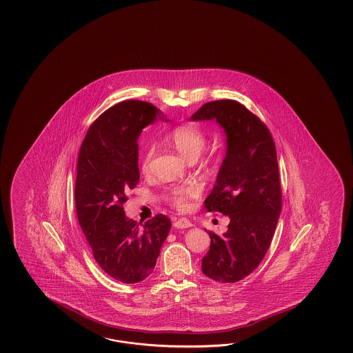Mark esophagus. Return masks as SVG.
Wrapping results in <instances>:
<instances>
[{"label":"esophagus","mask_w":353,"mask_h":353,"mask_svg":"<svg viewBox=\"0 0 353 353\" xmlns=\"http://www.w3.org/2000/svg\"><path fill=\"white\" fill-rule=\"evenodd\" d=\"M174 227H175V228H180V230H183V228H189V227H192V223H190V221H188L187 218H180V219L174 222Z\"/></svg>","instance_id":"esophagus-1"}]
</instances>
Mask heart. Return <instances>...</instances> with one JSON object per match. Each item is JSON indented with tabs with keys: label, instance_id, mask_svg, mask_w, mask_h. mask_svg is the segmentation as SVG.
I'll list each match as a JSON object with an SVG mask.
<instances>
[{
	"label": "heart",
	"instance_id": "obj_1",
	"mask_svg": "<svg viewBox=\"0 0 353 353\" xmlns=\"http://www.w3.org/2000/svg\"><path fill=\"white\" fill-rule=\"evenodd\" d=\"M168 143L174 146L180 154L189 161H194L202 154L207 143V136L201 128L193 123H183L174 128L168 136ZM154 155V145L148 143L141 155V168L146 172L150 166L151 159ZM172 202L178 208H184L187 199L192 195L193 190L189 187H174L169 190Z\"/></svg>",
	"mask_w": 353,
	"mask_h": 353
}]
</instances>
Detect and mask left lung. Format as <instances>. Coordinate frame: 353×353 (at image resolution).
Wrapping results in <instances>:
<instances>
[{"label": "left lung", "mask_w": 353, "mask_h": 353, "mask_svg": "<svg viewBox=\"0 0 353 353\" xmlns=\"http://www.w3.org/2000/svg\"><path fill=\"white\" fill-rule=\"evenodd\" d=\"M214 120L223 128L227 150L216 184L204 201L210 212L230 218L223 236L210 231L203 257L205 276L236 283L251 274L269 250L281 212L278 158L269 128L232 99L203 105L190 121Z\"/></svg>", "instance_id": "left-lung-1"}]
</instances>
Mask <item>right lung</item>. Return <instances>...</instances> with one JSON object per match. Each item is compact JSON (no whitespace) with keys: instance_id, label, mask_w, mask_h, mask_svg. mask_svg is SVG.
Masks as SVG:
<instances>
[{"instance_id":"1","label":"right lung","mask_w":353,"mask_h":353,"mask_svg":"<svg viewBox=\"0 0 353 353\" xmlns=\"http://www.w3.org/2000/svg\"><path fill=\"white\" fill-rule=\"evenodd\" d=\"M157 119L169 121L148 102L123 101L112 105L92 123L77 163L79 225L102 270L125 284L151 275L172 228L164 214L141 225L126 217L122 207L128 190L140 180L137 139Z\"/></svg>"}]
</instances>
